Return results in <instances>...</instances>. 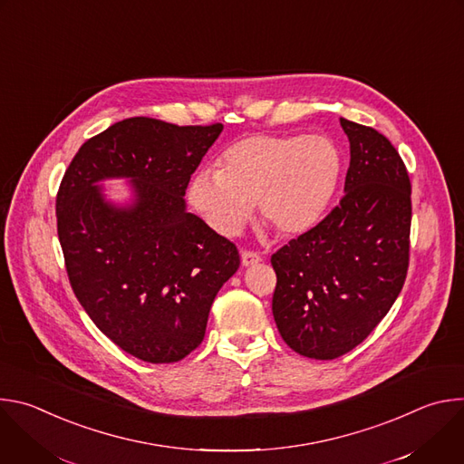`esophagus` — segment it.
Segmentation results:
<instances>
[{
    "mask_svg": "<svg viewBox=\"0 0 464 464\" xmlns=\"http://www.w3.org/2000/svg\"><path fill=\"white\" fill-rule=\"evenodd\" d=\"M240 256H242V266H253V264L262 260V256L256 251H249V249H244Z\"/></svg>",
    "mask_w": 464,
    "mask_h": 464,
    "instance_id": "obj_1",
    "label": "esophagus"
}]
</instances>
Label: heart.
<instances>
[{"mask_svg":"<svg viewBox=\"0 0 464 464\" xmlns=\"http://www.w3.org/2000/svg\"><path fill=\"white\" fill-rule=\"evenodd\" d=\"M342 170V152L326 136L255 134L227 147L218 170L196 172L188 200L222 237L244 229L253 204L279 235L297 237L333 206Z\"/></svg>","mask_w":464,"mask_h":464,"instance_id":"b5f03b06","label":"heart"}]
</instances>
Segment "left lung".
<instances>
[{
  "instance_id": "8db88e82",
  "label": "left lung",
  "mask_w": 464,
  "mask_h": 464,
  "mask_svg": "<svg viewBox=\"0 0 464 464\" xmlns=\"http://www.w3.org/2000/svg\"><path fill=\"white\" fill-rule=\"evenodd\" d=\"M340 122L351 143L343 198L272 255L277 328L290 349L314 360L360 345L399 297L410 266L408 169L380 131Z\"/></svg>"
}]
</instances>
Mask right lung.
Here are the masks:
<instances>
[{
    "mask_svg": "<svg viewBox=\"0 0 464 464\" xmlns=\"http://www.w3.org/2000/svg\"><path fill=\"white\" fill-rule=\"evenodd\" d=\"M222 128L119 121L79 149L56 194L79 303L117 347L149 363L179 362L202 343L211 304L240 266L237 246L183 200ZM106 177H131L137 202L108 205L94 185Z\"/></svg>",
    "mask_w": 464,
    "mask_h": 464,
    "instance_id": "1",
    "label": "right lung"
}]
</instances>
